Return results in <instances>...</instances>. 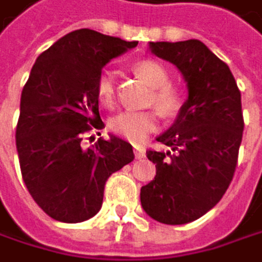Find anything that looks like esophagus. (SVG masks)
I'll return each instance as SVG.
<instances>
[{
    "instance_id": "34e87169",
    "label": "esophagus",
    "mask_w": 262,
    "mask_h": 262,
    "mask_svg": "<svg viewBox=\"0 0 262 262\" xmlns=\"http://www.w3.org/2000/svg\"><path fill=\"white\" fill-rule=\"evenodd\" d=\"M134 154H136V159H143L145 157V149L140 148V146H134Z\"/></svg>"
}]
</instances>
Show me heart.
Here are the masks:
<instances>
[{
	"label": "heart",
	"instance_id": "heart-1",
	"mask_svg": "<svg viewBox=\"0 0 262 262\" xmlns=\"http://www.w3.org/2000/svg\"><path fill=\"white\" fill-rule=\"evenodd\" d=\"M133 71L151 86L148 105H154L157 111L165 117H173L181 113L187 102V95L181 86L170 81V72L165 66L157 60L143 58L134 63ZM95 91L100 103L108 108L114 105L116 83L110 72H102L99 75ZM110 126L114 134L125 137L129 142L139 143L157 128V113L154 110L125 111L113 117Z\"/></svg>",
	"mask_w": 262,
	"mask_h": 262
}]
</instances>
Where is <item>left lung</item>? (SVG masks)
<instances>
[{
	"label": "left lung",
	"instance_id": "1",
	"mask_svg": "<svg viewBox=\"0 0 262 262\" xmlns=\"http://www.w3.org/2000/svg\"><path fill=\"white\" fill-rule=\"evenodd\" d=\"M149 49L178 66L188 99L157 137L170 149L146 151L156 176L140 188V202L152 219L179 225L211 210L233 179L244 129L241 91L228 66L199 40L157 41Z\"/></svg>",
	"mask_w": 262,
	"mask_h": 262
}]
</instances>
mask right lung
I'll return each mask as SVG.
<instances>
[{
	"label": "right lung",
	"instance_id": "1",
	"mask_svg": "<svg viewBox=\"0 0 262 262\" xmlns=\"http://www.w3.org/2000/svg\"><path fill=\"white\" fill-rule=\"evenodd\" d=\"M136 46L78 29L40 54L30 71L21 92L16 151L30 196L55 221L75 224L97 214L108 178L134 160L133 146L116 136L86 149L81 142L105 128L95 91L102 68Z\"/></svg>",
	"mask_w": 262,
	"mask_h": 262
}]
</instances>
